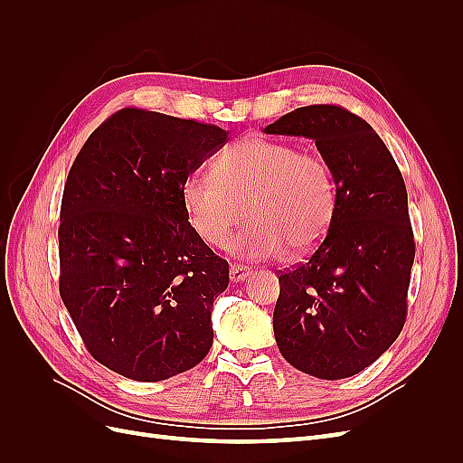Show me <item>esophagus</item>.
<instances>
[{"instance_id":"1","label":"esophagus","mask_w":463,"mask_h":463,"mask_svg":"<svg viewBox=\"0 0 463 463\" xmlns=\"http://www.w3.org/2000/svg\"><path fill=\"white\" fill-rule=\"evenodd\" d=\"M249 274H250V270L247 269V266H243V264H232V270H230L232 282H235V284L245 282Z\"/></svg>"}]
</instances>
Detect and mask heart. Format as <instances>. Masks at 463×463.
Here are the masks:
<instances>
[{
	"label": "heart",
	"instance_id": "1",
	"mask_svg": "<svg viewBox=\"0 0 463 463\" xmlns=\"http://www.w3.org/2000/svg\"><path fill=\"white\" fill-rule=\"evenodd\" d=\"M191 228L213 247L232 240L235 255L253 260L311 250L326 235L335 214V179L317 152L249 137L223 150L213 172H193L181 189Z\"/></svg>",
	"mask_w": 463,
	"mask_h": 463
}]
</instances>
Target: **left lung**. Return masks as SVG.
<instances>
[{"mask_svg": "<svg viewBox=\"0 0 463 463\" xmlns=\"http://www.w3.org/2000/svg\"><path fill=\"white\" fill-rule=\"evenodd\" d=\"M264 133L313 138L338 194L315 253L278 278V349L311 376H354L394 344L408 317L415 241L402 172L371 125L342 106L298 108Z\"/></svg>", "mask_w": 463, "mask_h": 463, "instance_id": "1", "label": "left lung"}]
</instances>
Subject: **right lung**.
<instances>
[{"mask_svg": "<svg viewBox=\"0 0 463 463\" xmlns=\"http://www.w3.org/2000/svg\"><path fill=\"white\" fill-rule=\"evenodd\" d=\"M228 141L210 123L123 108L80 148L60 213V296L89 354L141 383L201 363L230 266L191 228L185 179Z\"/></svg>", "mask_w": 463, "mask_h": 463, "instance_id": "1", "label": "right lung"}]
</instances>
